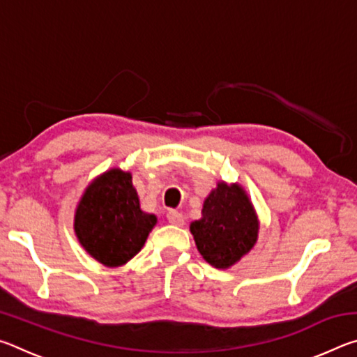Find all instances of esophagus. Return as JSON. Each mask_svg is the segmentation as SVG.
Returning <instances> with one entry per match:
<instances>
[{
	"instance_id": "obj_1",
	"label": "esophagus",
	"mask_w": 357,
	"mask_h": 357,
	"mask_svg": "<svg viewBox=\"0 0 357 357\" xmlns=\"http://www.w3.org/2000/svg\"><path fill=\"white\" fill-rule=\"evenodd\" d=\"M167 219L172 223V225H176V227H183L185 222L184 214L179 213V211H170V213L167 214Z\"/></svg>"
}]
</instances>
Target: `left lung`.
<instances>
[{
	"mask_svg": "<svg viewBox=\"0 0 357 357\" xmlns=\"http://www.w3.org/2000/svg\"><path fill=\"white\" fill-rule=\"evenodd\" d=\"M259 220L245 189L219 181L204 198L202 219L190 233L202 257L217 269H228L247 255L258 241Z\"/></svg>",
	"mask_w": 357,
	"mask_h": 357,
	"instance_id": "obj_1",
	"label": "left lung"
}]
</instances>
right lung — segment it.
Returning a JSON list of instances; mask_svg holds the SVG:
<instances>
[{
  "instance_id": "add662e5",
  "label": "right lung",
  "mask_w": 357,
  "mask_h": 357,
  "mask_svg": "<svg viewBox=\"0 0 357 357\" xmlns=\"http://www.w3.org/2000/svg\"><path fill=\"white\" fill-rule=\"evenodd\" d=\"M157 223L140 209L130 172L121 168L94 178L84 189L74 214V231L89 257L107 268L130 261Z\"/></svg>"
}]
</instances>
